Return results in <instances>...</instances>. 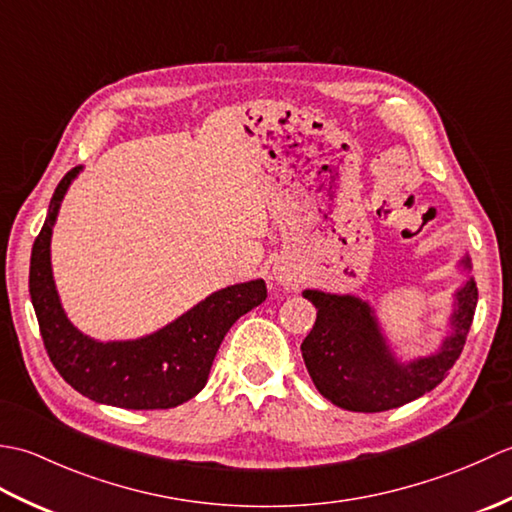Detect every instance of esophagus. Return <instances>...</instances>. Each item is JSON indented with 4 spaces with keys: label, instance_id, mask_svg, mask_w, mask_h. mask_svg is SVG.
Returning a JSON list of instances; mask_svg holds the SVG:
<instances>
[{
    "label": "esophagus",
    "instance_id": "1",
    "mask_svg": "<svg viewBox=\"0 0 512 512\" xmlns=\"http://www.w3.org/2000/svg\"><path fill=\"white\" fill-rule=\"evenodd\" d=\"M273 279L281 286H295L299 281V275H297V270H292L288 264H275Z\"/></svg>",
    "mask_w": 512,
    "mask_h": 512
}]
</instances>
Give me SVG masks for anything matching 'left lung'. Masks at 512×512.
Listing matches in <instances>:
<instances>
[{
  "label": "left lung",
  "mask_w": 512,
  "mask_h": 512,
  "mask_svg": "<svg viewBox=\"0 0 512 512\" xmlns=\"http://www.w3.org/2000/svg\"><path fill=\"white\" fill-rule=\"evenodd\" d=\"M460 266L471 270L469 255ZM303 297L317 308V321L301 343L314 387L336 407L376 413L407 405L447 378L473 323L477 286L469 277L453 295L451 330L440 350L413 361H400L391 350L369 301L323 290H303Z\"/></svg>",
  "instance_id": "8db88e82"
}]
</instances>
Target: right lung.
I'll list each match as a JSON object with an SVG mask.
<instances>
[{"instance_id": "add662e5", "label": "right lung", "mask_w": 512, "mask_h": 512, "mask_svg": "<svg viewBox=\"0 0 512 512\" xmlns=\"http://www.w3.org/2000/svg\"><path fill=\"white\" fill-rule=\"evenodd\" d=\"M83 167L54 189L30 255V299L43 345L57 372L79 394L121 409H171L200 394L231 325L266 301L264 279L226 286L165 328L132 341H96L74 328L52 277L50 239L61 202Z\"/></svg>"}]
</instances>
